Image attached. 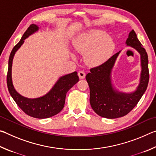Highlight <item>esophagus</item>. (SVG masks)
Masks as SVG:
<instances>
[{"mask_svg": "<svg viewBox=\"0 0 156 156\" xmlns=\"http://www.w3.org/2000/svg\"><path fill=\"white\" fill-rule=\"evenodd\" d=\"M78 76H79V78H80V79H83V78H85V76H86L85 73H84V72H83V71H80V72H78Z\"/></svg>", "mask_w": 156, "mask_h": 156, "instance_id": "34e87169", "label": "esophagus"}]
</instances>
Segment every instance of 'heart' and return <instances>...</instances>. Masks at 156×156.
Here are the masks:
<instances>
[{
	"mask_svg": "<svg viewBox=\"0 0 156 156\" xmlns=\"http://www.w3.org/2000/svg\"><path fill=\"white\" fill-rule=\"evenodd\" d=\"M101 30H91L79 37L75 43L76 50L86 55L85 61L90 66H98L109 59L115 48L113 39Z\"/></svg>",
	"mask_w": 156,
	"mask_h": 156,
	"instance_id": "b5f03b06",
	"label": "heart"
}]
</instances>
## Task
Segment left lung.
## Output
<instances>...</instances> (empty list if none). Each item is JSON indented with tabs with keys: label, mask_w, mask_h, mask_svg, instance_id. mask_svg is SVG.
Segmentation results:
<instances>
[{
	"label": "left lung",
	"mask_w": 156,
	"mask_h": 156,
	"mask_svg": "<svg viewBox=\"0 0 156 156\" xmlns=\"http://www.w3.org/2000/svg\"><path fill=\"white\" fill-rule=\"evenodd\" d=\"M126 44L140 54V80L135 91L130 94L122 93L113 87L111 73L120 51L116 53L103 64L91 68L90 73L86 76L90 89L89 100L91 108L101 117L113 119L128 114L138 104L147 88L149 80L148 56L134 30L130 31Z\"/></svg>",
	"instance_id": "8db88e82"
}]
</instances>
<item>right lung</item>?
Listing matches in <instances>:
<instances>
[{
  "instance_id": "add662e5",
  "label": "right lung",
  "mask_w": 156,
  "mask_h": 156,
  "mask_svg": "<svg viewBox=\"0 0 156 156\" xmlns=\"http://www.w3.org/2000/svg\"><path fill=\"white\" fill-rule=\"evenodd\" d=\"M38 30V27L36 25H31L23 34L19 43L16 44L12 50L9 58L7 84L11 96L18 106L26 114L33 118L43 119L52 117L60 112V111L64 107L67 92L78 83L79 78L76 72L62 76L58 79L49 92L44 96L38 98H27L21 96L16 91L13 85L12 78V67L14 56L16 51L24 43L25 39Z\"/></svg>"
}]
</instances>
